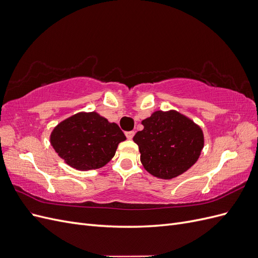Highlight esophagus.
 <instances>
[{"label":"esophagus","mask_w":258,"mask_h":258,"mask_svg":"<svg viewBox=\"0 0 258 258\" xmlns=\"http://www.w3.org/2000/svg\"><path fill=\"white\" fill-rule=\"evenodd\" d=\"M134 136H135V131H127L126 132V137L129 140H131L132 138H134Z\"/></svg>","instance_id":"34e87169"}]
</instances>
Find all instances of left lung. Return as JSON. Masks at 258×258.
Instances as JSON below:
<instances>
[{
	"label": "left lung",
	"instance_id": "obj_1",
	"mask_svg": "<svg viewBox=\"0 0 258 258\" xmlns=\"http://www.w3.org/2000/svg\"><path fill=\"white\" fill-rule=\"evenodd\" d=\"M144 129L134 141L141 162L152 175L170 179L186 172L204 148V132L188 117L176 111H156L142 120Z\"/></svg>",
	"mask_w": 258,
	"mask_h": 258
}]
</instances>
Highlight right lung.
Returning <instances> with one entry per match:
<instances>
[{
    "mask_svg": "<svg viewBox=\"0 0 258 258\" xmlns=\"http://www.w3.org/2000/svg\"><path fill=\"white\" fill-rule=\"evenodd\" d=\"M124 140L118 124L96 112H81L69 117L50 135V144L56 153L69 166L81 171L105 166Z\"/></svg>",
    "mask_w": 258,
    "mask_h": 258,
    "instance_id": "1",
    "label": "right lung"
}]
</instances>
